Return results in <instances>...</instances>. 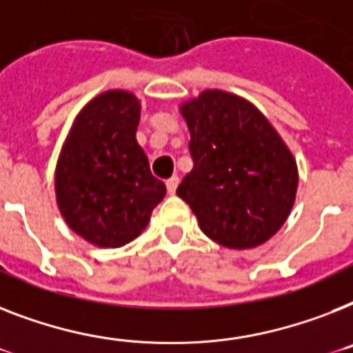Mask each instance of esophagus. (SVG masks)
Instances as JSON below:
<instances>
[{
	"label": "esophagus",
	"instance_id": "1",
	"mask_svg": "<svg viewBox=\"0 0 353 353\" xmlns=\"http://www.w3.org/2000/svg\"><path fill=\"white\" fill-rule=\"evenodd\" d=\"M177 185H179V177L177 176H172L170 179H167V190L170 196H174V194H176Z\"/></svg>",
	"mask_w": 353,
	"mask_h": 353
}]
</instances>
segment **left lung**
I'll return each mask as SVG.
<instances>
[{
  "label": "left lung",
  "instance_id": "1",
  "mask_svg": "<svg viewBox=\"0 0 353 353\" xmlns=\"http://www.w3.org/2000/svg\"><path fill=\"white\" fill-rule=\"evenodd\" d=\"M190 130L194 168L177 196L199 228L226 248H256L276 236L296 203V157L259 108L208 88L179 107Z\"/></svg>",
  "mask_w": 353,
  "mask_h": 353
}]
</instances>
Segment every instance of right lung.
Here are the masks:
<instances>
[{"instance_id":"1","label":"right lung","mask_w":353,"mask_h":353,"mask_svg":"<svg viewBox=\"0 0 353 353\" xmlns=\"http://www.w3.org/2000/svg\"><path fill=\"white\" fill-rule=\"evenodd\" d=\"M141 101L107 90L79 110L54 172L56 203L68 228L99 248L136 239L167 194L136 139Z\"/></svg>"}]
</instances>
